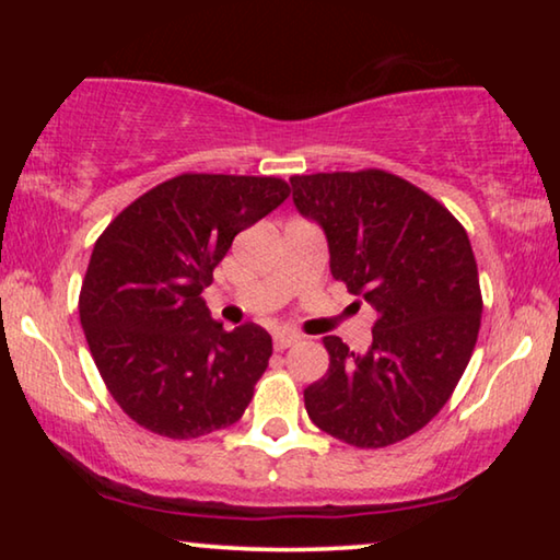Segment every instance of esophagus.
Wrapping results in <instances>:
<instances>
[{
	"mask_svg": "<svg viewBox=\"0 0 560 560\" xmlns=\"http://www.w3.org/2000/svg\"><path fill=\"white\" fill-rule=\"evenodd\" d=\"M298 341H301V336H298V334H290V331L275 334V351H285V349H290Z\"/></svg>",
	"mask_w": 560,
	"mask_h": 560,
	"instance_id": "1",
	"label": "esophagus"
}]
</instances>
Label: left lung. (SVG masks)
Here are the masks:
<instances>
[{"instance_id":"1","label":"left lung","mask_w":560,"mask_h":560,"mask_svg":"<svg viewBox=\"0 0 560 560\" xmlns=\"http://www.w3.org/2000/svg\"><path fill=\"white\" fill-rule=\"evenodd\" d=\"M293 203L324 229L331 275L377 311L372 347L326 336L328 372L305 387L320 431L382 448L448 402L481 324L477 259L448 209L385 171L293 175Z\"/></svg>"}]
</instances>
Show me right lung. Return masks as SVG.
Here are the masks:
<instances>
[{"instance_id":"obj_1","label":"right lung","mask_w":560,"mask_h":560,"mask_svg":"<svg viewBox=\"0 0 560 560\" xmlns=\"http://www.w3.org/2000/svg\"><path fill=\"white\" fill-rule=\"evenodd\" d=\"M288 196L280 178L183 173L96 240L81 326L106 389L137 425L186 441L244 416L272 339L257 324L224 331L201 293L234 236Z\"/></svg>"}]
</instances>
